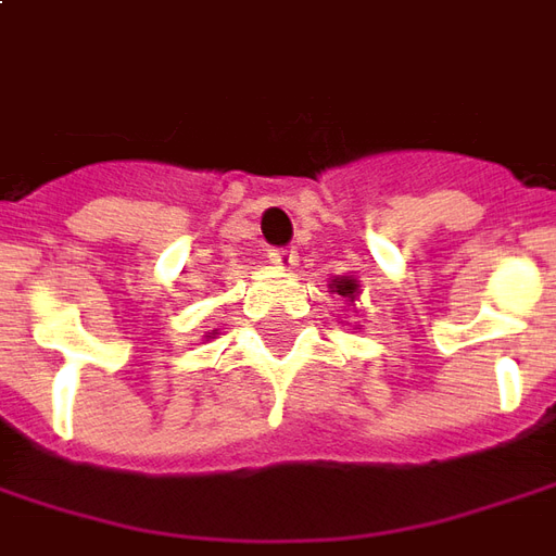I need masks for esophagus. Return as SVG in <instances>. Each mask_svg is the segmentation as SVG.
Listing matches in <instances>:
<instances>
[{"mask_svg": "<svg viewBox=\"0 0 556 556\" xmlns=\"http://www.w3.org/2000/svg\"><path fill=\"white\" fill-rule=\"evenodd\" d=\"M267 255H270V262L277 267H294V262H298V252L291 250V247H277V250H270Z\"/></svg>", "mask_w": 556, "mask_h": 556, "instance_id": "obj_1", "label": "esophagus"}]
</instances>
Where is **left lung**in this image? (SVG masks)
<instances>
[{"mask_svg":"<svg viewBox=\"0 0 556 556\" xmlns=\"http://www.w3.org/2000/svg\"><path fill=\"white\" fill-rule=\"evenodd\" d=\"M333 289H337V294H343V298H352V294H355V289H358V286H355V279H340V282H337V279H333Z\"/></svg>","mask_w":556,"mask_h":556,"instance_id":"1","label":"left lung"}]
</instances>
